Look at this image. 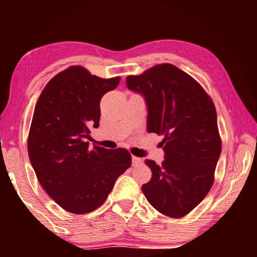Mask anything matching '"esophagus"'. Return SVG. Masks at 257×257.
<instances>
[{
  "instance_id": "1",
  "label": "esophagus",
  "mask_w": 257,
  "mask_h": 257,
  "mask_svg": "<svg viewBox=\"0 0 257 257\" xmlns=\"http://www.w3.org/2000/svg\"><path fill=\"white\" fill-rule=\"evenodd\" d=\"M132 162L134 167H137V165H141L143 163V160L141 158H136V156H133Z\"/></svg>"
}]
</instances>
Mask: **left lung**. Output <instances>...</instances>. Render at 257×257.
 Masks as SVG:
<instances>
[{
	"label": "left lung",
	"instance_id": "8db88e82",
	"mask_svg": "<svg viewBox=\"0 0 257 257\" xmlns=\"http://www.w3.org/2000/svg\"><path fill=\"white\" fill-rule=\"evenodd\" d=\"M129 90L147 107V132L164 136V161L145 160L152 178L142 190L164 215L181 217L206 196L221 154L216 111L196 80L169 63L128 76Z\"/></svg>",
	"mask_w": 257,
	"mask_h": 257
}]
</instances>
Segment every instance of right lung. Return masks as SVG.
<instances>
[{
	"instance_id": "obj_1",
	"label": "right lung",
	"mask_w": 257,
	"mask_h": 257,
	"mask_svg": "<svg viewBox=\"0 0 257 257\" xmlns=\"http://www.w3.org/2000/svg\"><path fill=\"white\" fill-rule=\"evenodd\" d=\"M119 81V77L103 79L73 66L52 78L38 97L29 160L43 188L68 212L82 214L101 206L132 165L127 150H89L86 142L89 128L99 125L101 98Z\"/></svg>"
}]
</instances>
